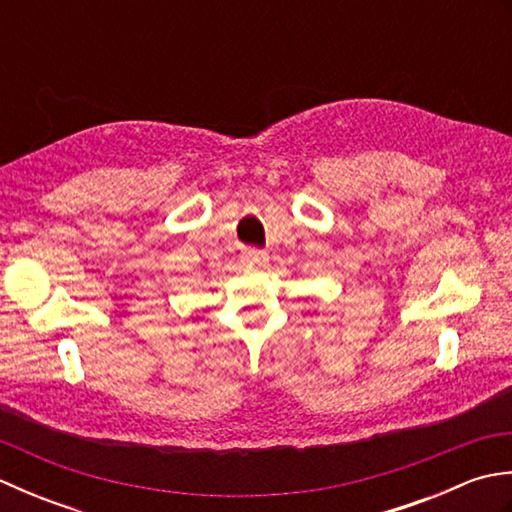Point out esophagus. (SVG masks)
<instances>
[{
	"label": "esophagus",
	"mask_w": 512,
	"mask_h": 512,
	"mask_svg": "<svg viewBox=\"0 0 512 512\" xmlns=\"http://www.w3.org/2000/svg\"><path fill=\"white\" fill-rule=\"evenodd\" d=\"M244 262L250 268H262L268 264V255L262 253V250H248V253L244 255Z\"/></svg>",
	"instance_id": "1"
}]
</instances>
